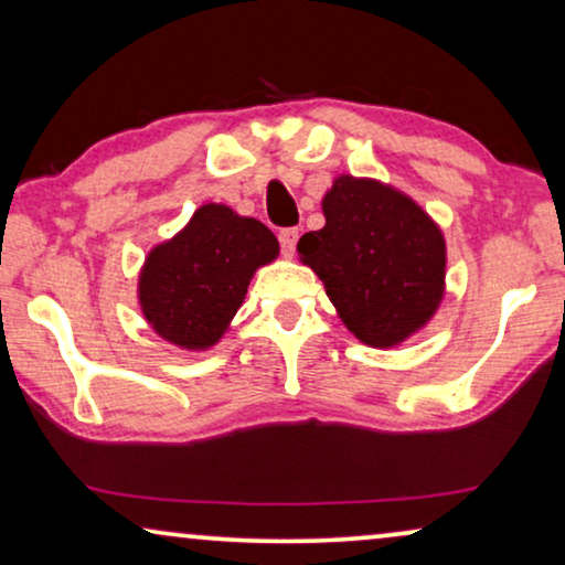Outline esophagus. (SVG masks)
Instances as JSON below:
<instances>
[{
	"label": "esophagus",
	"mask_w": 565,
	"mask_h": 565,
	"mask_svg": "<svg viewBox=\"0 0 565 565\" xmlns=\"http://www.w3.org/2000/svg\"><path fill=\"white\" fill-rule=\"evenodd\" d=\"M298 228H282L280 234H277V238H280V246L282 252L288 254V257H292V252H296V244H298Z\"/></svg>",
	"instance_id": "esophagus-1"
}]
</instances>
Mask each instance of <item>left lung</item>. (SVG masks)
<instances>
[{
	"instance_id": "1",
	"label": "left lung",
	"mask_w": 565,
	"mask_h": 565,
	"mask_svg": "<svg viewBox=\"0 0 565 565\" xmlns=\"http://www.w3.org/2000/svg\"><path fill=\"white\" fill-rule=\"evenodd\" d=\"M323 215L327 226L300 236V259L360 342H404L443 300V231L414 200L350 174L327 192Z\"/></svg>"
}]
</instances>
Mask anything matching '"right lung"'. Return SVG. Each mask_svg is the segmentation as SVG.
Segmentation results:
<instances>
[{
    "mask_svg": "<svg viewBox=\"0 0 565 565\" xmlns=\"http://www.w3.org/2000/svg\"><path fill=\"white\" fill-rule=\"evenodd\" d=\"M265 223L226 205H203L172 242L146 259L138 298L153 331L184 350H205L242 306L254 269L277 257Z\"/></svg>",
    "mask_w": 565,
    "mask_h": 565,
    "instance_id": "1",
    "label": "right lung"
}]
</instances>
